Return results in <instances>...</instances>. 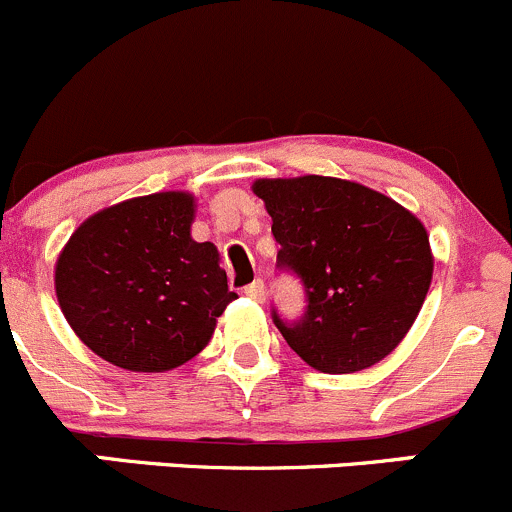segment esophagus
Returning <instances> with one entry per match:
<instances>
[{
	"instance_id": "1",
	"label": "esophagus",
	"mask_w": 512,
	"mask_h": 512,
	"mask_svg": "<svg viewBox=\"0 0 512 512\" xmlns=\"http://www.w3.org/2000/svg\"><path fill=\"white\" fill-rule=\"evenodd\" d=\"M244 293H246V296H249V298H254V301H258V303L266 301V286H263V281L249 283V286L244 288Z\"/></svg>"
}]
</instances>
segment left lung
Here are the masks:
<instances>
[{"label": "left lung", "instance_id": "1", "mask_svg": "<svg viewBox=\"0 0 512 512\" xmlns=\"http://www.w3.org/2000/svg\"><path fill=\"white\" fill-rule=\"evenodd\" d=\"M278 266L306 286L298 323L273 313L288 346L321 373L376 366L411 331L433 278L423 221L391 196L336 176L256 179Z\"/></svg>", "mask_w": 512, "mask_h": 512}]
</instances>
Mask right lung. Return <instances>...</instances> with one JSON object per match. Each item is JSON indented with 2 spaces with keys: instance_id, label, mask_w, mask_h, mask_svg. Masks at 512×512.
I'll return each instance as SVG.
<instances>
[{
  "instance_id": "obj_1",
  "label": "right lung",
  "mask_w": 512,
  "mask_h": 512,
  "mask_svg": "<svg viewBox=\"0 0 512 512\" xmlns=\"http://www.w3.org/2000/svg\"><path fill=\"white\" fill-rule=\"evenodd\" d=\"M196 199L159 191L84 221L54 266L64 318L86 348L134 373H164L201 353L236 298L211 241L191 239Z\"/></svg>"
}]
</instances>
